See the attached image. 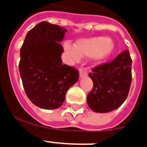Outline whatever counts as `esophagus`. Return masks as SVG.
<instances>
[{
	"instance_id": "1",
	"label": "esophagus",
	"mask_w": 147,
	"mask_h": 147,
	"mask_svg": "<svg viewBox=\"0 0 147 147\" xmlns=\"http://www.w3.org/2000/svg\"><path fill=\"white\" fill-rule=\"evenodd\" d=\"M87 71L85 69H82V68L79 69V76H80V78L85 77V76H87Z\"/></svg>"
}]
</instances>
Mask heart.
I'll return each mask as SVG.
<instances>
[{
  "label": "heart",
  "instance_id": "b5f03b06",
  "mask_svg": "<svg viewBox=\"0 0 147 147\" xmlns=\"http://www.w3.org/2000/svg\"><path fill=\"white\" fill-rule=\"evenodd\" d=\"M63 47L69 62H77L81 56H91L93 62L99 63L111 55L114 44L109 38L97 36L78 40L76 46L65 42Z\"/></svg>",
  "mask_w": 147,
  "mask_h": 147
}]
</instances>
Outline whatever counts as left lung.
Returning <instances> with one entry per match:
<instances>
[{
  "label": "left lung",
  "mask_w": 147,
  "mask_h": 147,
  "mask_svg": "<svg viewBox=\"0 0 147 147\" xmlns=\"http://www.w3.org/2000/svg\"><path fill=\"white\" fill-rule=\"evenodd\" d=\"M132 60L129 50L119 54L113 61L92 69L88 76L93 88L87 96L88 107L96 113H107L118 108L130 91Z\"/></svg>",
  "instance_id": "1"
}]
</instances>
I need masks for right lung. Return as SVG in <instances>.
I'll list each match as a JSON object with an SVG mask.
<instances>
[{"label": "right lung", "instance_id": "obj_1", "mask_svg": "<svg viewBox=\"0 0 147 147\" xmlns=\"http://www.w3.org/2000/svg\"><path fill=\"white\" fill-rule=\"evenodd\" d=\"M66 32L62 26L40 22L27 33L20 48L19 71L24 88L40 108H59L79 78L77 69L62 64L59 42Z\"/></svg>", "mask_w": 147, "mask_h": 147}]
</instances>
